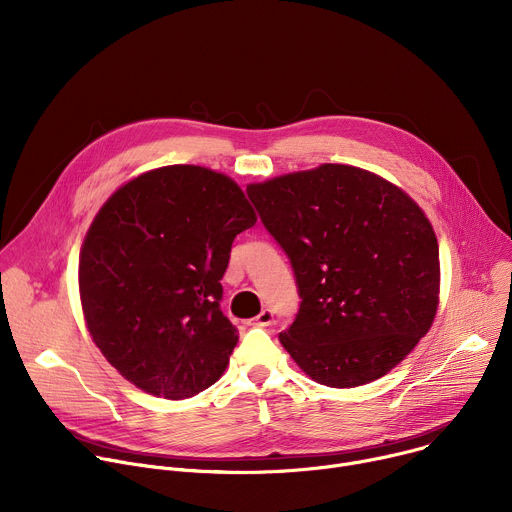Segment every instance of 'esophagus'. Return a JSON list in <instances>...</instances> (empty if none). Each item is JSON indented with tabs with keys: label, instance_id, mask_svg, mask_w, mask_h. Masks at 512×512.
<instances>
[{
	"label": "esophagus",
	"instance_id": "esophagus-1",
	"mask_svg": "<svg viewBox=\"0 0 512 512\" xmlns=\"http://www.w3.org/2000/svg\"><path fill=\"white\" fill-rule=\"evenodd\" d=\"M273 312L271 310H263V312H259V316L257 318H253V326H261V328H265V326H271L273 324Z\"/></svg>",
	"mask_w": 512,
	"mask_h": 512
}]
</instances>
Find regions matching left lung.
<instances>
[{
  "label": "left lung",
  "mask_w": 512,
  "mask_h": 512,
  "mask_svg": "<svg viewBox=\"0 0 512 512\" xmlns=\"http://www.w3.org/2000/svg\"><path fill=\"white\" fill-rule=\"evenodd\" d=\"M247 194L296 275L302 304L279 342L298 367L336 389L397 367L440 302V247L415 200L344 164L249 184Z\"/></svg>",
  "instance_id": "left-lung-1"
}]
</instances>
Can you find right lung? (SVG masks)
Segmentation results:
<instances>
[{
	"label": "right lung",
	"instance_id": "obj_1",
	"mask_svg": "<svg viewBox=\"0 0 512 512\" xmlns=\"http://www.w3.org/2000/svg\"><path fill=\"white\" fill-rule=\"evenodd\" d=\"M257 216L225 174L166 166L123 184L97 212L79 259L93 342L141 391L188 399L225 373L239 334L221 279Z\"/></svg>",
	"mask_w": 512,
	"mask_h": 512
}]
</instances>
